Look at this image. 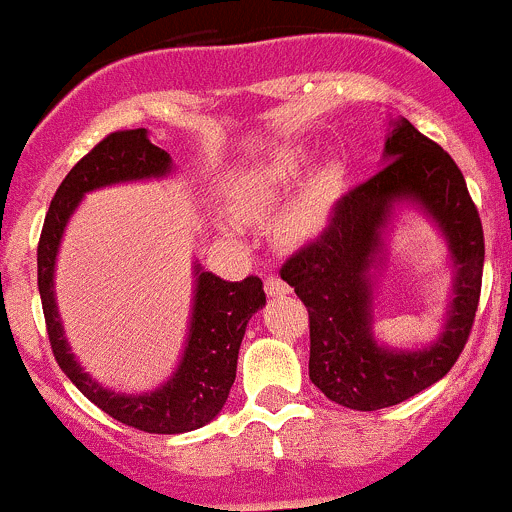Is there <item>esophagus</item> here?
<instances>
[{"label": "esophagus", "instance_id": "esophagus-1", "mask_svg": "<svg viewBox=\"0 0 512 512\" xmlns=\"http://www.w3.org/2000/svg\"><path fill=\"white\" fill-rule=\"evenodd\" d=\"M263 288H266V293L271 295V298H283V295L291 293L288 283H283L278 276H266V281H263Z\"/></svg>", "mask_w": 512, "mask_h": 512}]
</instances>
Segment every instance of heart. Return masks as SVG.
<instances>
[{"instance_id":"b5f03b06","label":"heart","mask_w":512,"mask_h":512,"mask_svg":"<svg viewBox=\"0 0 512 512\" xmlns=\"http://www.w3.org/2000/svg\"><path fill=\"white\" fill-rule=\"evenodd\" d=\"M310 165L305 147L278 150L234 172L226 187L231 212L241 221H263L298 184ZM342 194V165L325 162L271 221V239L283 249L308 244L333 217Z\"/></svg>"}]
</instances>
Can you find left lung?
I'll use <instances>...</instances> for the list:
<instances>
[{
	"label": "left lung",
	"instance_id": "obj_1",
	"mask_svg": "<svg viewBox=\"0 0 512 512\" xmlns=\"http://www.w3.org/2000/svg\"><path fill=\"white\" fill-rule=\"evenodd\" d=\"M402 206L419 208L445 236L454 268L445 328L431 346L399 351L373 337V278ZM483 226L449 152L407 118L389 120L382 170L337 202L323 234L288 258L281 278L310 318V379L357 412L394 407L439 382L461 355L476 318L483 276Z\"/></svg>",
	"mask_w": 512,
	"mask_h": 512
}]
</instances>
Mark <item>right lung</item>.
Masks as SVG:
<instances>
[{
    "label": "right lung",
    "mask_w": 512,
    "mask_h": 512,
    "mask_svg": "<svg viewBox=\"0 0 512 512\" xmlns=\"http://www.w3.org/2000/svg\"><path fill=\"white\" fill-rule=\"evenodd\" d=\"M175 172L172 157L147 138V130H118L100 140L56 189L41 229L39 293L56 362L98 409L147 434H184L209 424L226 404L236 379V360L251 315L266 305L261 278L224 281L194 263V298L189 333L177 370L152 392L125 394L96 382L71 352L56 308V256L68 219L88 192L110 184L162 179Z\"/></svg>",
    "instance_id": "obj_1"
}]
</instances>
